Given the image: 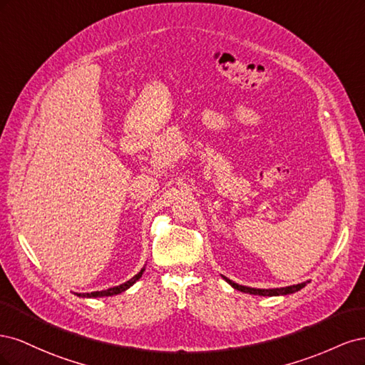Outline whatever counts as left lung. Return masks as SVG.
Instances as JSON below:
<instances>
[{
  "mask_svg": "<svg viewBox=\"0 0 365 365\" xmlns=\"http://www.w3.org/2000/svg\"><path fill=\"white\" fill-rule=\"evenodd\" d=\"M227 283H230L233 286L235 289L240 291V292H245V294H252V295H263V297H274V295H288V294H294L297 291H300L302 288L306 286L304 283H298V284H292V286H286V288H272V289H256V288H250V286H242L237 284L235 282H231L230 279L224 277Z\"/></svg>",
  "mask_w": 365,
  "mask_h": 365,
  "instance_id": "left-lung-1",
  "label": "left lung"
}]
</instances>
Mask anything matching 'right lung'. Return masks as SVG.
Wrapping results in <instances>:
<instances>
[{
  "label": "right lung",
  "mask_w": 365,
  "mask_h": 365,
  "mask_svg": "<svg viewBox=\"0 0 365 365\" xmlns=\"http://www.w3.org/2000/svg\"><path fill=\"white\" fill-rule=\"evenodd\" d=\"M143 272H145V268H143L138 274H135L134 277H132L130 280H128V282H125V283H121V284H118V286H114V288H109V289H105V291H96V292H91V294H76L77 297H86V298H96V297H111V295H117V294H121L123 291H126V289H129L132 284H134L141 275H143Z\"/></svg>",
  "instance_id": "right-lung-1"
}]
</instances>
